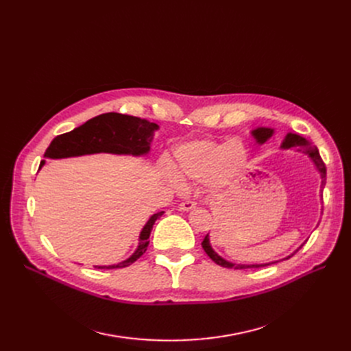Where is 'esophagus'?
<instances>
[{
    "mask_svg": "<svg viewBox=\"0 0 351 351\" xmlns=\"http://www.w3.org/2000/svg\"><path fill=\"white\" fill-rule=\"evenodd\" d=\"M193 208H196V204H195V202H192V200L182 202V204L179 205V210H183V212H189Z\"/></svg>",
    "mask_w": 351,
    "mask_h": 351,
    "instance_id": "1",
    "label": "esophagus"
}]
</instances>
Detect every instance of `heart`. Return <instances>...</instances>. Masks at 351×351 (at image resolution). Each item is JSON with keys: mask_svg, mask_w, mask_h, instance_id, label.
I'll list each match as a JSON object with an SVG mask.
<instances>
[{"mask_svg": "<svg viewBox=\"0 0 351 351\" xmlns=\"http://www.w3.org/2000/svg\"><path fill=\"white\" fill-rule=\"evenodd\" d=\"M176 169L163 166V175L176 186L180 177L196 183H209L217 193H229L242 183V171L247 162V152L241 141L225 143L212 139H192L178 145L173 151Z\"/></svg>", "mask_w": 351, "mask_h": 351, "instance_id": "b5f03b06", "label": "heart"}]
</instances>
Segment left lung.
I'll use <instances>...</instances> for the list:
<instances>
[{
  "label": "left lung",
  "mask_w": 351,
  "mask_h": 351,
  "mask_svg": "<svg viewBox=\"0 0 351 351\" xmlns=\"http://www.w3.org/2000/svg\"><path fill=\"white\" fill-rule=\"evenodd\" d=\"M252 136L254 138L256 143L257 145H265L273 135H274V129L273 128H267V126H259V128H254L250 131ZM291 147H298V151H302L304 155L310 156L313 165H315L316 171L319 172L320 175V179H322V185H320V189L324 188L326 185V166L317 152V149L315 146L311 145V142H308L306 138L298 135V134H291L289 132L282 145H280V149L282 151H287V149H291ZM303 245H300L302 247ZM202 247H204V250L206 252V254L210 257V259L217 263L219 266H223V267H228V269H256V267H265V266H269L271 263H278L279 261H273V262H266V263H236V262H230L228 259H225V257L220 256L217 252H215V249L212 247L210 245V237H209V233L205 236L204 242H202ZM299 247V249H300ZM298 249V250H299ZM296 250V252H298ZM294 252V253H296ZM294 253H291L290 256H293ZM290 256L285 257V259H289Z\"/></svg>",
  "instance_id": "left-lung-1"
}]
</instances>
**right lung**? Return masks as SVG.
<instances>
[{
  "label": "right lung",
  "mask_w": 351,
  "mask_h": 351,
  "mask_svg": "<svg viewBox=\"0 0 351 351\" xmlns=\"http://www.w3.org/2000/svg\"><path fill=\"white\" fill-rule=\"evenodd\" d=\"M159 125L141 119L136 117L122 115L117 112L102 114L99 117L86 121L84 125L72 129L71 132L53 138L44 154L45 159H65L73 156L94 155V154H112L129 156H146L151 152V143ZM41 160L40 169L45 165ZM165 212L154 213L142 228L135 252L128 259L108 265L95 266L98 269H119L136 262L146 252L149 245V236L156 219Z\"/></svg>",
  "instance_id": "obj_1"
}]
</instances>
